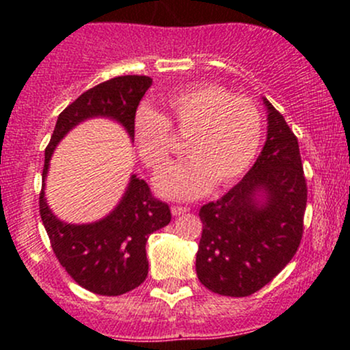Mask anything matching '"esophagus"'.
<instances>
[{
    "mask_svg": "<svg viewBox=\"0 0 350 350\" xmlns=\"http://www.w3.org/2000/svg\"><path fill=\"white\" fill-rule=\"evenodd\" d=\"M186 211H189L188 206H171V213L174 215V217H179V215L186 213Z\"/></svg>",
    "mask_w": 350,
    "mask_h": 350,
    "instance_id": "34e87169",
    "label": "esophagus"
}]
</instances>
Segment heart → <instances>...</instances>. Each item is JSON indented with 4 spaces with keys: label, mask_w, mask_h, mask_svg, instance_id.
Returning a JSON list of instances; mask_svg holds the SVG:
<instances>
[{
    "label": "heart",
    "mask_w": 350,
    "mask_h": 350,
    "mask_svg": "<svg viewBox=\"0 0 350 350\" xmlns=\"http://www.w3.org/2000/svg\"><path fill=\"white\" fill-rule=\"evenodd\" d=\"M167 116L149 107L139 108L133 135L142 161L161 171L172 154L171 126L188 137L183 164L171 165L155 179L165 198L193 200L242 178L259 152L262 116L252 100L232 96L217 84H191L165 96Z\"/></svg>",
    "instance_id": "heart-1"
}]
</instances>
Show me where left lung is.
<instances>
[{
	"label": "left lung",
	"mask_w": 350,
	"mask_h": 350,
	"mask_svg": "<svg viewBox=\"0 0 350 350\" xmlns=\"http://www.w3.org/2000/svg\"><path fill=\"white\" fill-rule=\"evenodd\" d=\"M267 108V139L256 164L220 200L203 204L196 274L210 291L249 296L283 271L298 250L306 181L298 139L280 111Z\"/></svg>",
	"instance_id": "8db88e82"
}]
</instances>
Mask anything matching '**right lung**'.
Segmentation results:
<instances>
[{
    "mask_svg": "<svg viewBox=\"0 0 350 350\" xmlns=\"http://www.w3.org/2000/svg\"><path fill=\"white\" fill-rule=\"evenodd\" d=\"M152 79L149 76H118L84 91L59 115L45 149L40 217L52 250L70 278L84 289L103 296H118L135 289L149 273L146 243L149 235L171 221L167 203L152 196L149 185L135 174L108 217L94 224L61 221L45 201V176L57 144L88 118L105 116L125 126L133 140V118Z\"/></svg>",
    "mask_w": 350,
    "mask_h": 350,
    "instance_id": "add662e5",
    "label": "right lung"
}]
</instances>
